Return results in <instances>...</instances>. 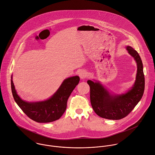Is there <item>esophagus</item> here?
Listing matches in <instances>:
<instances>
[{"instance_id":"obj_1","label":"esophagus","mask_w":155,"mask_h":155,"mask_svg":"<svg viewBox=\"0 0 155 155\" xmlns=\"http://www.w3.org/2000/svg\"><path fill=\"white\" fill-rule=\"evenodd\" d=\"M78 75L81 79H84L87 77V73L86 71L81 70L78 72Z\"/></svg>"}]
</instances>
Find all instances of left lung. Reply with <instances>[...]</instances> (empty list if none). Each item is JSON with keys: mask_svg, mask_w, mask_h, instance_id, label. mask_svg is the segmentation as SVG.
Returning <instances> with one entry per match:
<instances>
[{"mask_svg": "<svg viewBox=\"0 0 155 155\" xmlns=\"http://www.w3.org/2000/svg\"><path fill=\"white\" fill-rule=\"evenodd\" d=\"M128 52L137 63V74L134 86L126 93L112 95L100 83L87 81L90 86V99L94 112L100 117L113 120L128 115L142 98L145 87L143 64L139 54L131 46L126 47Z\"/></svg>", "mask_w": 155, "mask_h": 155, "instance_id": "left-lung-1", "label": "left lung"}]
</instances>
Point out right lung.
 <instances>
[{"instance_id": "obj_1", "label": "right lung", "mask_w": 155, "mask_h": 155, "mask_svg": "<svg viewBox=\"0 0 155 155\" xmlns=\"http://www.w3.org/2000/svg\"><path fill=\"white\" fill-rule=\"evenodd\" d=\"M80 81L78 76L65 79L57 92L48 100L38 102H27L17 95L11 80L13 98L22 111L31 120L37 123H50L58 120L64 114L70 95Z\"/></svg>"}]
</instances>
